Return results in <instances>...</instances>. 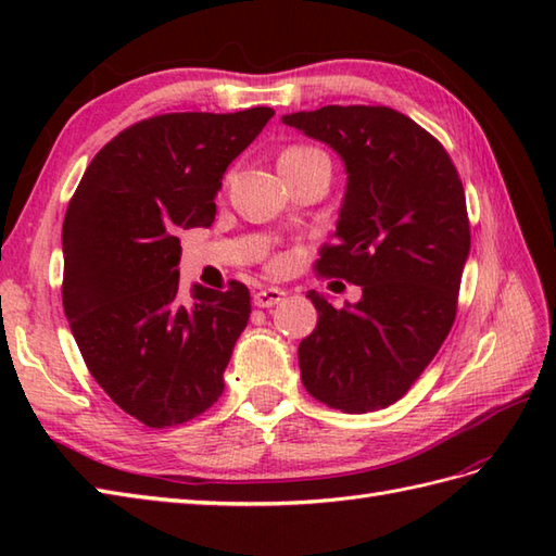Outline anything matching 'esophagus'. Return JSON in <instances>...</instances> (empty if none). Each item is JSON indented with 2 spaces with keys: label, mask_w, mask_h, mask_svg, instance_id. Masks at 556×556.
Masks as SVG:
<instances>
[{
  "label": "esophagus",
  "mask_w": 556,
  "mask_h": 556,
  "mask_svg": "<svg viewBox=\"0 0 556 556\" xmlns=\"http://www.w3.org/2000/svg\"><path fill=\"white\" fill-rule=\"evenodd\" d=\"M287 296V291L285 289H275V287H269V289H260V291H255L253 293V303L257 305V308H271V305H277L281 299Z\"/></svg>",
  "instance_id": "34e87169"
}]
</instances>
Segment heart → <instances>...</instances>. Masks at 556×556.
<instances>
[{"instance_id":"obj_1","label":"heart","mask_w":556,"mask_h":556,"mask_svg":"<svg viewBox=\"0 0 556 556\" xmlns=\"http://www.w3.org/2000/svg\"><path fill=\"white\" fill-rule=\"evenodd\" d=\"M313 160H327L323 150L311 148V146H293L281 152L279 164H303V162H313Z\"/></svg>"}]
</instances>
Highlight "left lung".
<instances>
[{
    "label": "left lung",
    "mask_w": 556,
    "mask_h": 556,
    "mask_svg": "<svg viewBox=\"0 0 556 556\" xmlns=\"http://www.w3.org/2000/svg\"><path fill=\"white\" fill-rule=\"evenodd\" d=\"M281 122L344 162L334 243L323 245L315 269L363 291L339 311L308 291L317 327L299 346L303 387L344 413L387 408L454 325L470 251L464 184L440 140L396 110L327 104Z\"/></svg>",
    "instance_id": "left-lung-1"
}]
</instances>
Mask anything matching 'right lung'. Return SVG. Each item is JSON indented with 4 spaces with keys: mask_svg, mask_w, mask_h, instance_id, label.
<instances>
[{
    "mask_svg": "<svg viewBox=\"0 0 556 556\" xmlns=\"http://www.w3.org/2000/svg\"><path fill=\"white\" fill-rule=\"evenodd\" d=\"M275 116L176 112L128 126L104 146L71 198L64 313L90 375L148 428L207 410L224 392L251 317L241 281L181 296L179 229L210 227L229 164Z\"/></svg>",
    "mask_w": 556,
    "mask_h": 556,
    "instance_id": "add662e5",
    "label": "right lung"
}]
</instances>
